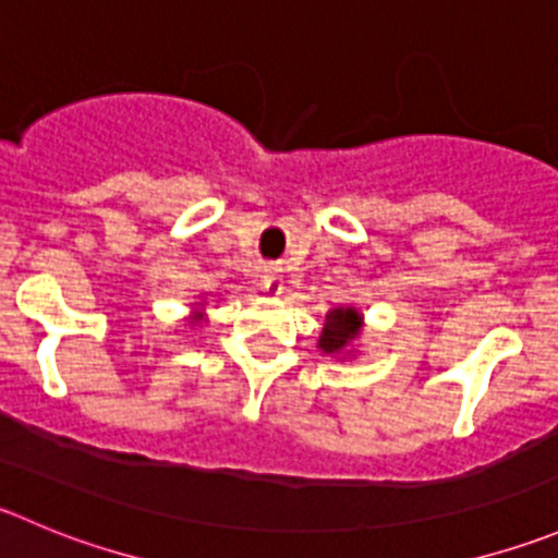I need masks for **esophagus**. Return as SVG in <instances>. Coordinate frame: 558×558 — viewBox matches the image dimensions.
Returning a JSON list of instances; mask_svg holds the SVG:
<instances>
[{"instance_id":"34e87169","label":"esophagus","mask_w":558,"mask_h":558,"mask_svg":"<svg viewBox=\"0 0 558 558\" xmlns=\"http://www.w3.org/2000/svg\"><path fill=\"white\" fill-rule=\"evenodd\" d=\"M262 289L272 296L283 294V278H280L278 269H267V272L262 275Z\"/></svg>"}]
</instances>
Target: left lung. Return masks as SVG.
<instances>
[{
	"label": "left lung",
	"mask_w": 558,
	"mask_h": 558,
	"mask_svg": "<svg viewBox=\"0 0 558 558\" xmlns=\"http://www.w3.org/2000/svg\"><path fill=\"white\" fill-rule=\"evenodd\" d=\"M362 329V316L356 307H335L327 313V322H324L322 338H318V349L324 354H343L349 349L351 340L360 335Z\"/></svg>",
	"instance_id": "8db88e82"
}]
</instances>
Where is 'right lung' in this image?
I'll use <instances>...</instances> for the list:
<instances>
[{"instance_id":"obj_1","label":"right lung","mask_w":558,"mask_h":558,"mask_svg":"<svg viewBox=\"0 0 558 558\" xmlns=\"http://www.w3.org/2000/svg\"><path fill=\"white\" fill-rule=\"evenodd\" d=\"M196 318H198V316H196Z\"/></svg>"}]
</instances>
